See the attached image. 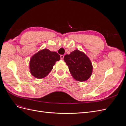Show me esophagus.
Listing matches in <instances>:
<instances>
[{"instance_id": "34e87169", "label": "esophagus", "mask_w": 126, "mask_h": 126, "mask_svg": "<svg viewBox=\"0 0 126 126\" xmlns=\"http://www.w3.org/2000/svg\"><path fill=\"white\" fill-rule=\"evenodd\" d=\"M60 58H61V59H63V58H64V55H61V56H60Z\"/></svg>"}]
</instances>
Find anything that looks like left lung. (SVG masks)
Returning <instances> with one entry per match:
<instances>
[{"instance_id": "1", "label": "left lung", "mask_w": 126, "mask_h": 126, "mask_svg": "<svg viewBox=\"0 0 126 126\" xmlns=\"http://www.w3.org/2000/svg\"><path fill=\"white\" fill-rule=\"evenodd\" d=\"M63 60L74 79L81 82L90 78L93 71L92 63L84 53L75 50L64 56Z\"/></svg>"}]
</instances>
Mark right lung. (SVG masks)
I'll list each match as a JSON object with an SVG mask.
<instances>
[{
    "label": "right lung",
    "mask_w": 126,
    "mask_h": 126,
    "mask_svg": "<svg viewBox=\"0 0 126 126\" xmlns=\"http://www.w3.org/2000/svg\"><path fill=\"white\" fill-rule=\"evenodd\" d=\"M60 59V55L55 51H51L46 49L41 50L30 59V72L37 78H43L50 72L55 63Z\"/></svg>",
    "instance_id": "1"
}]
</instances>
